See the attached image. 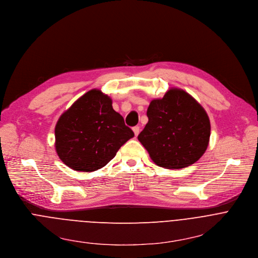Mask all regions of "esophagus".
Returning <instances> with one entry per match:
<instances>
[{
	"mask_svg": "<svg viewBox=\"0 0 258 258\" xmlns=\"http://www.w3.org/2000/svg\"><path fill=\"white\" fill-rule=\"evenodd\" d=\"M139 131H140V129H139V127H138V126H135V127H133V132H134L135 136H137V135L139 134Z\"/></svg>",
	"mask_w": 258,
	"mask_h": 258,
	"instance_id": "obj_1",
	"label": "esophagus"
}]
</instances>
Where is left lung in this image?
<instances>
[{"mask_svg": "<svg viewBox=\"0 0 258 258\" xmlns=\"http://www.w3.org/2000/svg\"><path fill=\"white\" fill-rule=\"evenodd\" d=\"M149 122L138 140L151 159L166 169H181L196 163L207 150L210 120L192 96L178 88L151 101Z\"/></svg>", "mask_w": 258, "mask_h": 258, "instance_id": "8db88e82", "label": "left lung"}]
</instances>
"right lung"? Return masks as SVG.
<instances>
[{
  "label": "right lung",
  "instance_id": "obj_1",
  "mask_svg": "<svg viewBox=\"0 0 258 258\" xmlns=\"http://www.w3.org/2000/svg\"><path fill=\"white\" fill-rule=\"evenodd\" d=\"M111 98L92 89L76 100L55 126V149L71 169L92 172L104 167L134 136L112 108Z\"/></svg>",
  "mask_w": 258,
  "mask_h": 258
}]
</instances>
